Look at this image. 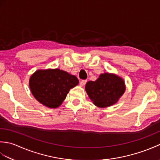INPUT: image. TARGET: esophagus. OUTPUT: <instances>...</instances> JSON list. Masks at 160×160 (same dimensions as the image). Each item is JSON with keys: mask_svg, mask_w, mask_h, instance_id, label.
<instances>
[{"mask_svg": "<svg viewBox=\"0 0 160 160\" xmlns=\"http://www.w3.org/2000/svg\"><path fill=\"white\" fill-rule=\"evenodd\" d=\"M86 83H87V80H82V81H81V82H80V84L81 87H83V86L85 85Z\"/></svg>", "mask_w": 160, "mask_h": 160, "instance_id": "1", "label": "esophagus"}]
</instances>
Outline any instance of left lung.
Wrapping results in <instances>:
<instances>
[{"label": "left lung", "instance_id": "obj_1", "mask_svg": "<svg viewBox=\"0 0 160 160\" xmlns=\"http://www.w3.org/2000/svg\"><path fill=\"white\" fill-rule=\"evenodd\" d=\"M125 89L122 78L108 73L101 74L96 81H89L85 86V90L91 101L100 108L115 104L124 94Z\"/></svg>", "mask_w": 160, "mask_h": 160}]
</instances>
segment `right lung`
Returning a JSON list of instances; mask_svg holds the SVG:
<instances>
[{"instance_id":"obj_1","label":"right lung","mask_w":160,"mask_h":160,"mask_svg":"<svg viewBox=\"0 0 160 160\" xmlns=\"http://www.w3.org/2000/svg\"><path fill=\"white\" fill-rule=\"evenodd\" d=\"M78 82L76 76L62 70H38L30 77L29 87L40 103L56 108L61 105L69 90Z\"/></svg>"}]
</instances>
